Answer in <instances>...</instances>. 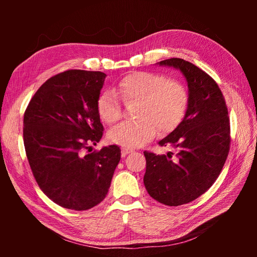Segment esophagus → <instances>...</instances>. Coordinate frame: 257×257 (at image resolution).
Here are the masks:
<instances>
[{
	"label": "esophagus",
	"mask_w": 257,
	"mask_h": 257,
	"mask_svg": "<svg viewBox=\"0 0 257 257\" xmlns=\"http://www.w3.org/2000/svg\"><path fill=\"white\" fill-rule=\"evenodd\" d=\"M130 152H133V150H130V149H125V148H122L121 149V156L122 157H125L127 155H129Z\"/></svg>",
	"instance_id": "34e87169"
}]
</instances>
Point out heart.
Here are the masks:
<instances>
[{"instance_id":"heart-1","label":"heart","mask_w":257,"mask_h":257,"mask_svg":"<svg viewBox=\"0 0 257 257\" xmlns=\"http://www.w3.org/2000/svg\"><path fill=\"white\" fill-rule=\"evenodd\" d=\"M116 92L123 102H137V120L119 123L108 133L111 144L124 148L144 146L155 137L157 130L160 134L172 132L183 121L190 102L189 90L183 83L152 72H134L123 76ZM116 95L106 89L97 98L98 116L107 124L121 118V105Z\"/></svg>"}]
</instances>
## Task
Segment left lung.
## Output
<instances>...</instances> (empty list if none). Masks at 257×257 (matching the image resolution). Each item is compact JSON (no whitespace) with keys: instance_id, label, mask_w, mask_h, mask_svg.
<instances>
[{"instance_id":"1","label":"left lung","mask_w":257,"mask_h":257,"mask_svg":"<svg viewBox=\"0 0 257 257\" xmlns=\"http://www.w3.org/2000/svg\"><path fill=\"white\" fill-rule=\"evenodd\" d=\"M182 72L190 102L183 121L162 139L176 152L145 151V187L151 198L169 206L198 199L215 182L230 151V118L220 87L210 75L181 58L159 63Z\"/></svg>"}]
</instances>
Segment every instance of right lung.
Masks as SVG:
<instances>
[{
  "mask_svg": "<svg viewBox=\"0 0 257 257\" xmlns=\"http://www.w3.org/2000/svg\"><path fill=\"white\" fill-rule=\"evenodd\" d=\"M106 74L69 69L47 79L27 106L23 139L38 187L65 209L99 204L121 157L118 146L85 150L99 143L103 127L96 109Z\"/></svg>",
  "mask_w": 257,
  "mask_h": 257,
  "instance_id": "right-lung-1",
  "label": "right lung"
}]
</instances>
